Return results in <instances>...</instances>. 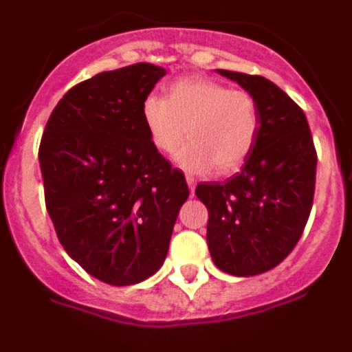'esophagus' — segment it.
Wrapping results in <instances>:
<instances>
[{
    "mask_svg": "<svg viewBox=\"0 0 352 352\" xmlns=\"http://www.w3.org/2000/svg\"><path fill=\"white\" fill-rule=\"evenodd\" d=\"M186 183H188V188H190V192L194 194V188H195V179L192 178V176H186Z\"/></svg>",
    "mask_w": 352,
    "mask_h": 352,
    "instance_id": "1",
    "label": "esophagus"
}]
</instances>
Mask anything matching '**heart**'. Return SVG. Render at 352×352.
<instances>
[{
    "instance_id": "obj_1",
    "label": "heart",
    "mask_w": 352,
    "mask_h": 352,
    "mask_svg": "<svg viewBox=\"0 0 352 352\" xmlns=\"http://www.w3.org/2000/svg\"><path fill=\"white\" fill-rule=\"evenodd\" d=\"M149 141L164 155L179 148L176 164L192 174L238 169L256 146L261 111L256 96L231 89L208 77H182L167 89V98L148 95L141 104Z\"/></svg>"
}]
</instances>
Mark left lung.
Returning <instances> with one entry per match:
<instances>
[{
  "label": "left lung",
  "instance_id": "8db88e82",
  "mask_svg": "<svg viewBox=\"0 0 352 352\" xmlns=\"http://www.w3.org/2000/svg\"><path fill=\"white\" fill-rule=\"evenodd\" d=\"M256 96L259 135L241 173L195 188L208 208L214 266L234 276L275 268L301 238L316 188L317 155L305 113L272 80L217 70Z\"/></svg>",
  "mask_w": 352,
  "mask_h": 352
}]
</instances>
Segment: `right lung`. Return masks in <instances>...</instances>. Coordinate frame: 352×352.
I'll use <instances>...</instances> for the list:
<instances>
[{
    "label": "right lung",
    "mask_w": 352,
    "mask_h": 352,
    "mask_svg": "<svg viewBox=\"0 0 352 352\" xmlns=\"http://www.w3.org/2000/svg\"><path fill=\"white\" fill-rule=\"evenodd\" d=\"M164 76L151 63L96 74L58 102L43 130L38 160L56 234L105 284H139L160 270L188 197L182 170L142 125V100Z\"/></svg>",
    "instance_id": "1"
}]
</instances>
